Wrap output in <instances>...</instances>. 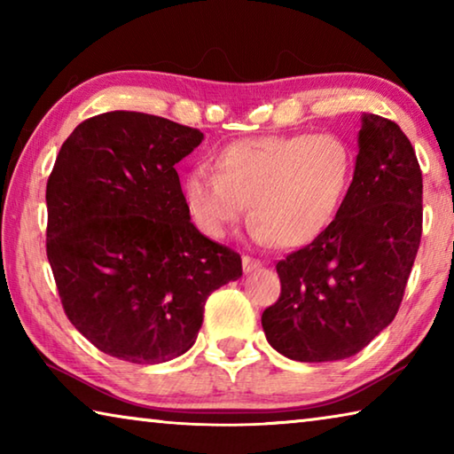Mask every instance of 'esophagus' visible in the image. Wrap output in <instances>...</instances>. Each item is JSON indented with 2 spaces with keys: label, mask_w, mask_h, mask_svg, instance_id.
Listing matches in <instances>:
<instances>
[{
  "label": "esophagus",
  "mask_w": 454,
  "mask_h": 454,
  "mask_svg": "<svg viewBox=\"0 0 454 454\" xmlns=\"http://www.w3.org/2000/svg\"><path fill=\"white\" fill-rule=\"evenodd\" d=\"M242 268H244L246 274H250V272L258 270V268H262V262H260V260H256V258L242 256Z\"/></svg>",
  "instance_id": "esophagus-1"
}]
</instances>
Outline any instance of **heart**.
Instances as JSON below:
<instances>
[{"label": "heart", "mask_w": 454, "mask_h": 454, "mask_svg": "<svg viewBox=\"0 0 454 454\" xmlns=\"http://www.w3.org/2000/svg\"><path fill=\"white\" fill-rule=\"evenodd\" d=\"M350 174V148L334 134L258 136L218 150L214 172L190 170L182 192L208 236H228L250 204L256 242L302 248L338 216Z\"/></svg>", "instance_id": "obj_1"}]
</instances>
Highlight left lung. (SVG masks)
Here are the masks:
<instances>
[{
	"label": "left lung",
	"instance_id": "left-lung-1",
	"mask_svg": "<svg viewBox=\"0 0 454 454\" xmlns=\"http://www.w3.org/2000/svg\"><path fill=\"white\" fill-rule=\"evenodd\" d=\"M358 156L325 234L276 264L266 340L298 363L355 356L395 320L422 234V174L395 121L363 114Z\"/></svg>",
	"mask_w": 454,
	"mask_h": 454
}]
</instances>
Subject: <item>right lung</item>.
I'll use <instances>...</instances> for the list:
<instances>
[{"instance_id":"add662e5","label":"right lung","mask_w":454,"mask_h":454,"mask_svg":"<svg viewBox=\"0 0 454 454\" xmlns=\"http://www.w3.org/2000/svg\"><path fill=\"white\" fill-rule=\"evenodd\" d=\"M204 134L140 112L74 129L45 188L48 260L72 325L106 355L160 364L194 347L240 254L190 222L176 164Z\"/></svg>"}]
</instances>
